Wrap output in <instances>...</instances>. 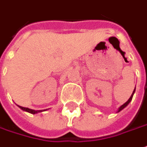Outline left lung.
Returning <instances> with one entry per match:
<instances>
[{"instance_id": "1", "label": "left lung", "mask_w": 147, "mask_h": 147, "mask_svg": "<svg viewBox=\"0 0 147 147\" xmlns=\"http://www.w3.org/2000/svg\"><path fill=\"white\" fill-rule=\"evenodd\" d=\"M134 92H135V88H134V91H133V93H132V95H131V97H130V98H129V99H128V100H127V102H125V103H123V105H122V106H120V107H119V109H118V111H117V113H118V112H119V111H122V110L124 109V108H125V107H127V106L128 105V104H129V103H130V102H131V100H132V98H133V95H134Z\"/></svg>"}]
</instances>
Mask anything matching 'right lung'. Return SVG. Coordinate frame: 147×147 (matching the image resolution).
<instances>
[{
	"instance_id": "right-lung-1",
	"label": "right lung",
	"mask_w": 147,
	"mask_h": 147,
	"mask_svg": "<svg viewBox=\"0 0 147 147\" xmlns=\"http://www.w3.org/2000/svg\"><path fill=\"white\" fill-rule=\"evenodd\" d=\"M19 107H20V109L23 110L24 111H27L28 113H31V114H37V113H40V112H42V111H47L48 109H45V110H39V111H35V110H32V109H29V108H28V107H20V106L17 105Z\"/></svg>"
}]
</instances>
